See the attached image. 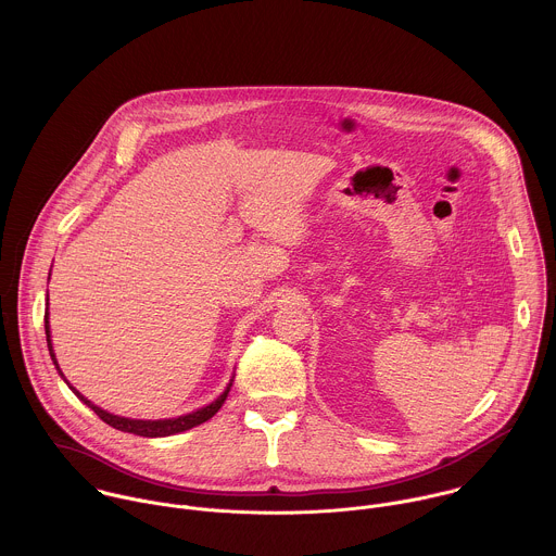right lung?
<instances>
[{
    "label": "right lung",
    "mask_w": 556,
    "mask_h": 556,
    "mask_svg": "<svg viewBox=\"0 0 556 556\" xmlns=\"http://www.w3.org/2000/svg\"><path fill=\"white\" fill-rule=\"evenodd\" d=\"M45 331H47V344H49V353H51V359H53V364H55V368L60 370V366H58V359H55V353H53V344H51V327H49V298H47V313H45ZM60 375H62V370H60ZM64 377V375H62ZM66 381V379H64ZM68 383V381H66ZM231 386H233V379H231V383L227 386V390L220 394V396L216 397L212 404H207V406H203V408H199V410H192V413H188V415H179V417H170V419H156V421H152V419H128V417H119V415H113V413H106V410H102L100 406H96V404H91L89 400L85 396H80L79 392L68 383V388L77 394V397H80L104 424H109V426H113L115 430H122V432H130V434H139V437H152V439H156V437H170V434H177V432H184V430H190V428H194V426H199V424H203V421H207V419H212L218 410H220V406L225 404V400L229 396V390H231Z\"/></svg>",
    "instance_id": "1"
}]
</instances>
